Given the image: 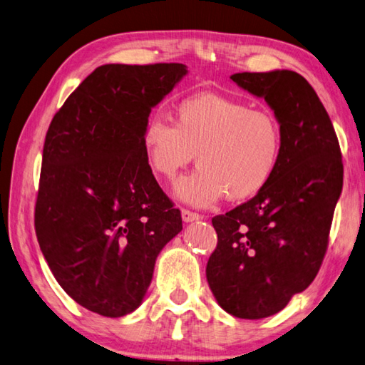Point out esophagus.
Returning <instances> with one entry per match:
<instances>
[{"instance_id": "34e87169", "label": "esophagus", "mask_w": 365, "mask_h": 365, "mask_svg": "<svg viewBox=\"0 0 365 365\" xmlns=\"http://www.w3.org/2000/svg\"><path fill=\"white\" fill-rule=\"evenodd\" d=\"M201 215L200 214H195V212H190V210H182V220L183 223H191V222H196V220H201Z\"/></svg>"}]
</instances>
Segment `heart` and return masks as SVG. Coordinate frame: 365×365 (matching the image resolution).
<instances>
[{"instance_id": "1", "label": "heart", "mask_w": 365, "mask_h": 365, "mask_svg": "<svg viewBox=\"0 0 365 365\" xmlns=\"http://www.w3.org/2000/svg\"><path fill=\"white\" fill-rule=\"evenodd\" d=\"M142 148L151 172L172 180L193 161L195 172L174 188L177 200L207 207L227 195L244 201L267 187L282 155L277 119L235 98L197 94L175 107V124L151 118L145 124Z\"/></svg>"}]
</instances>
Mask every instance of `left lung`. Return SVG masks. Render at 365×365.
I'll use <instances>...</instances> for the list:
<instances>
[{"label": "left lung", "instance_id": "1", "mask_svg": "<svg viewBox=\"0 0 365 365\" xmlns=\"http://www.w3.org/2000/svg\"><path fill=\"white\" fill-rule=\"evenodd\" d=\"M231 79L274 111L282 155L250 201L212 218L218 242L205 276L231 316L262 319L286 308L317 274L343 187L340 145L319 97L292 70Z\"/></svg>", "mask_w": 365, "mask_h": 365}]
</instances>
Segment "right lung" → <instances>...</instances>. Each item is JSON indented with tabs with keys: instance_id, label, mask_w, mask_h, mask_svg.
Returning <instances> with one entry per match:
<instances>
[{
	"instance_id": "1",
	"label": "right lung",
	"mask_w": 365,
	"mask_h": 365,
	"mask_svg": "<svg viewBox=\"0 0 365 365\" xmlns=\"http://www.w3.org/2000/svg\"><path fill=\"white\" fill-rule=\"evenodd\" d=\"M188 75L183 63L96 68L46 134L35 209L43 255L83 308L121 317L140 307L156 258L182 231L151 172L142 134L155 108Z\"/></svg>"
}]
</instances>
